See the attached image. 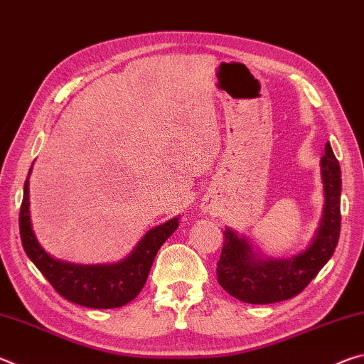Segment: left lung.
I'll list each match as a JSON object with an SVG mask.
<instances>
[{"instance_id":"left-lung-1","label":"left lung","mask_w":364,"mask_h":364,"mask_svg":"<svg viewBox=\"0 0 364 364\" xmlns=\"http://www.w3.org/2000/svg\"><path fill=\"white\" fill-rule=\"evenodd\" d=\"M324 191V207L311 244L287 258L263 257L247 237L225 228V244L217 263V276L225 291L245 304H274L292 299L310 284L329 262L341 234V165L329 143L319 160Z\"/></svg>"}]
</instances>
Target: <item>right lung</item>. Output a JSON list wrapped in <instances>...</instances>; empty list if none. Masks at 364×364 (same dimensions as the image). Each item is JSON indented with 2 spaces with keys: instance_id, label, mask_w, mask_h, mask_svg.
I'll list each match as a JSON object with an SVG mask.
<instances>
[{
  "instance_id": "obj_1",
  "label": "right lung",
  "mask_w": 364,
  "mask_h": 364,
  "mask_svg": "<svg viewBox=\"0 0 364 364\" xmlns=\"http://www.w3.org/2000/svg\"><path fill=\"white\" fill-rule=\"evenodd\" d=\"M33 167V165H32ZM23 184V199L19 215L21 241L27 257L56 292L73 304L88 308H119L132 301L144 287L159 249L175 232L180 217L147 231L130 255L117 263L78 264L58 260L41 247L30 220L28 180Z\"/></svg>"
}]
</instances>
